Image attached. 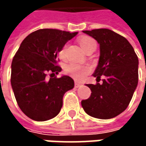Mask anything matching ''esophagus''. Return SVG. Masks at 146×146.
Here are the masks:
<instances>
[{"label": "esophagus", "instance_id": "obj_1", "mask_svg": "<svg viewBox=\"0 0 146 146\" xmlns=\"http://www.w3.org/2000/svg\"><path fill=\"white\" fill-rule=\"evenodd\" d=\"M74 86H75L76 88H78V87H80V86H81V84H80V83H78V82H77V81H75V83H74Z\"/></svg>", "mask_w": 146, "mask_h": 146}]
</instances>
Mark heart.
Returning <instances> with one entry per match:
<instances>
[{"label":"heart","instance_id":"b5f03b06","mask_svg":"<svg viewBox=\"0 0 146 146\" xmlns=\"http://www.w3.org/2000/svg\"><path fill=\"white\" fill-rule=\"evenodd\" d=\"M78 42H79L80 46L82 47V49L85 52H87L88 50H90L91 49L96 50V43L91 37L84 36V37L79 39ZM66 49H67V45H64L59 51V55L62 58H63L65 56ZM64 71L68 75H69L70 77H72L74 79L81 80L90 72V68L86 66H82V65L76 64V63H71L65 68Z\"/></svg>","mask_w":146,"mask_h":146}]
</instances>
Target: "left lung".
<instances>
[{
  "label": "left lung",
  "mask_w": 146,
  "mask_h": 146,
  "mask_svg": "<svg viewBox=\"0 0 146 146\" xmlns=\"http://www.w3.org/2000/svg\"><path fill=\"white\" fill-rule=\"evenodd\" d=\"M100 44V58L93 76L96 84H87L91 95L81 105L96 118L117 117L128 107L138 84V56L123 36L107 29L83 31ZM103 76L102 84L98 83Z\"/></svg>",
  "instance_id": "1"
}]
</instances>
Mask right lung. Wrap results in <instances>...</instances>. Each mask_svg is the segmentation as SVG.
I'll return each instance as SVG.
<instances>
[{
    "mask_svg": "<svg viewBox=\"0 0 146 146\" xmlns=\"http://www.w3.org/2000/svg\"><path fill=\"white\" fill-rule=\"evenodd\" d=\"M77 34L43 29L29 35L20 44L12 62L11 84L18 106L29 118L43 122L55 117L64 94L74 87L71 77L56 74L62 71L56 64L57 53Z\"/></svg>",
    "mask_w": 146,
    "mask_h": 146,
    "instance_id": "obj_1",
    "label": "right lung"
}]
</instances>
